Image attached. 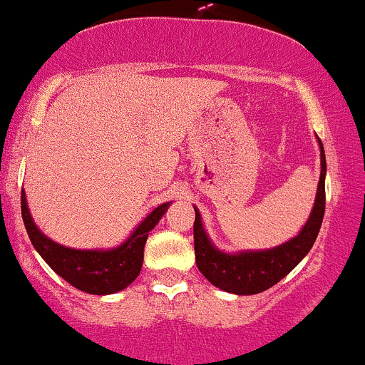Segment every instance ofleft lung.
<instances>
[{"label": "left lung", "instance_id": "1", "mask_svg": "<svg viewBox=\"0 0 365 365\" xmlns=\"http://www.w3.org/2000/svg\"><path fill=\"white\" fill-rule=\"evenodd\" d=\"M318 144H320L322 172L313 210L299 235H295L288 242L272 247V250L240 251L234 255L223 253L210 242L204 230V225H202L200 212L195 207V258H197L198 270L214 287L235 295L260 294L279 283L309 253L318 237L323 212H325L327 161L320 138H318Z\"/></svg>", "mask_w": 365, "mask_h": 365}]
</instances>
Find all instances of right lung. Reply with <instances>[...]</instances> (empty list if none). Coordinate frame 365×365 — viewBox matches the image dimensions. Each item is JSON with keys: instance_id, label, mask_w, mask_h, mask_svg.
<instances>
[{"instance_id": "right-lung-1", "label": "right lung", "mask_w": 365, "mask_h": 365, "mask_svg": "<svg viewBox=\"0 0 365 365\" xmlns=\"http://www.w3.org/2000/svg\"><path fill=\"white\" fill-rule=\"evenodd\" d=\"M168 205L170 202L158 205L125 242L112 250H73L54 242L38 230L29 214L26 193H21L22 221L33 247L58 276L68 281L77 290L93 295L115 294L137 279L144 262V246L149 232L167 212Z\"/></svg>"}]
</instances>
